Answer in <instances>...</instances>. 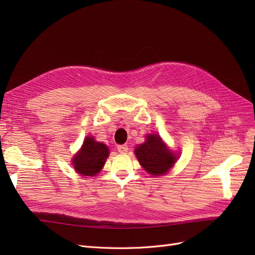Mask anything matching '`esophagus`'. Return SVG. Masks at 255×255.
<instances>
[{
	"label": "esophagus",
	"mask_w": 255,
	"mask_h": 255,
	"mask_svg": "<svg viewBox=\"0 0 255 255\" xmlns=\"http://www.w3.org/2000/svg\"><path fill=\"white\" fill-rule=\"evenodd\" d=\"M117 149H118V152H119V153H122V154H125V153H127V152L128 151V145H127V144H121V145H118V146H117Z\"/></svg>",
	"instance_id": "obj_1"
}]
</instances>
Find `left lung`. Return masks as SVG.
I'll return each instance as SVG.
<instances>
[{
  "instance_id": "obj_1",
  "label": "left lung",
  "mask_w": 255,
  "mask_h": 255,
  "mask_svg": "<svg viewBox=\"0 0 255 255\" xmlns=\"http://www.w3.org/2000/svg\"><path fill=\"white\" fill-rule=\"evenodd\" d=\"M140 165L152 175L165 174L176 160L174 154L167 149L159 135L150 134L146 140L135 149Z\"/></svg>"
}]
</instances>
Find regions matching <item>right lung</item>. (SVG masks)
Listing matches in <instances>:
<instances>
[{
  "instance_id": "obj_1",
  "label": "right lung",
  "mask_w": 255,
  "mask_h": 255,
  "mask_svg": "<svg viewBox=\"0 0 255 255\" xmlns=\"http://www.w3.org/2000/svg\"><path fill=\"white\" fill-rule=\"evenodd\" d=\"M109 154V148L104 143L95 141L91 136L86 137L82 149L73 157V167L80 174L92 176L101 170Z\"/></svg>"
}]
</instances>
